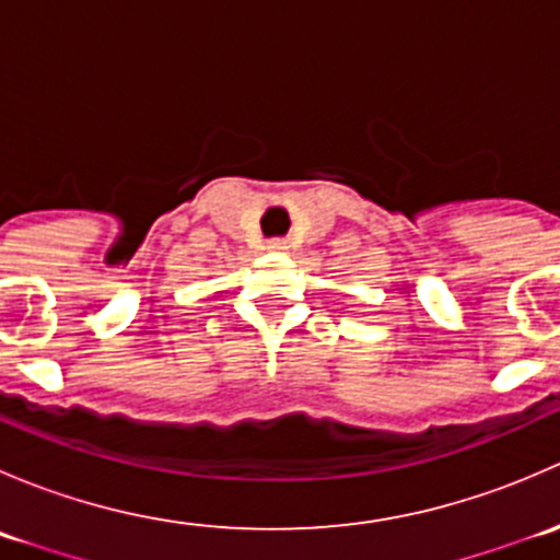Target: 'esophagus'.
<instances>
[{
	"instance_id": "34e87169",
	"label": "esophagus",
	"mask_w": 560,
	"mask_h": 560,
	"mask_svg": "<svg viewBox=\"0 0 560 560\" xmlns=\"http://www.w3.org/2000/svg\"><path fill=\"white\" fill-rule=\"evenodd\" d=\"M268 248H270V252H276V254H284L287 248H290V244H287L284 238H276V241H270Z\"/></svg>"
}]
</instances>
